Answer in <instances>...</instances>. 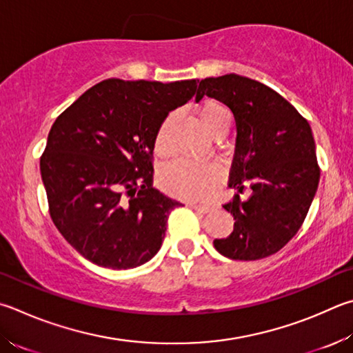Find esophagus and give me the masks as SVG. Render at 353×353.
<instances>
[{
  "mask_svg": "<svg viewBox=\"0 0 353 353\" xmlns=\"http://www.w3.org/2000/svg\"><path fill=\"white\" fill-rule=\"evenodd\" d=\"M191 208H194L196 211H201V213H208V211H211V207H208V205H201V203H191L190 205Z\"/></svg>",
  "mask_w": 353,
  "mask_h": 353,
  "instance_id": "esophagus-1",
  "label": "esophagus"
}]
</instances>
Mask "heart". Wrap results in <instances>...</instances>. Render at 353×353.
Here are the masks:
<instances>
[{
	"label": "heart",
	"instance_id": "obj_1",
	"mask_svg": "<svg viewBox=\"0 0 353 353\" xmlns=\"http://www.w3.org/2000/svg\"><path fill=\"white\" fill-rule=\"evenodd\" d=\"M197 119L205 131L211 137L216 136L221 131H228L232 123V114L225 105L219 103L217 100H205L203 103L196 110ZM174 120V115L170 114L162 125H160L156 136V151L160 156H165L168 152L166 146V132ZM221 179V171L213 163H188L177 160L166 165L160 172V183L168 191L182 199H191V201H201L207 199L214 188L217 187Z\"/></svg>",
	"mask_w": 353,
	"mask_h": 353
}]
</instances>
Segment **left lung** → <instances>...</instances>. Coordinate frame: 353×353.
<instances>
[{
    "instance_id": "left-lung-1",
    "label": "left lung",
    "mask_w": 353,
    "mask_h": 353,
    "mask_svg": "<svg viewBox=\"0 0 353 353\" xmlns=\"http://www.w3.org/2000/svg\"><path fill=\"white\" fill-rule=\"evenodd\" d=\"M203 95L222 101L236 121L230 188L223 205L234 217L227 238L214 248L230 259L256 261L279 252L303 225L319 183L312 128L288 101L264 83L238 74L208 77L199 83ZM248 186L252 196L239 194Z\"/></svg>"
}]
</instances>
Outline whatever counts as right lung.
Listing matches in <instances>:
<instances>
[{
	"label": "right lung",
	"instance_id": "obj_1",
	"mask_svg": "<svg viewBox=\"0 0 353 353\" xmlns=\"http://www.w3.org/2000/svg\"><path fill=\"white\" fill-rule=\"evenodd\" d=\"M197 80L97 83L59 115L40 160L49 213L83 258L126 270L162 247L181 207L152 187L156 136L171 111L193 99Z\"/></svg>",
	"mask_w": 353,
	"mask_h": 353
}]
</instances>
